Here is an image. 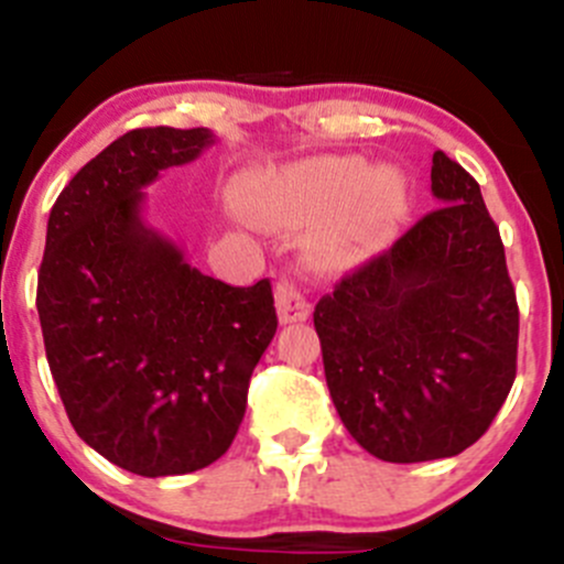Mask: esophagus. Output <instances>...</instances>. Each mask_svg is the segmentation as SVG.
<instances>
[{
	"mask_svg": "<svg viewBox=\"0 0 564 564\" xmlns=\"http://www.w3.org/2000/svg\"><path fill=\"white\" fill-rule=\"evenodd\" d=\"M275 308L283 324L305 322L311 316V300L294 278H281L275 283Z\"/></svg>",
	"mask_w": 564,
	"mask_h": 564,
	"instance_id": "obj_1",
	"label": "esophagus"
}]
</instances>
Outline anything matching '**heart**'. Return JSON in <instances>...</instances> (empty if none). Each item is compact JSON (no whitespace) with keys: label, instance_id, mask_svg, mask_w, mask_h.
I'll return each mask as SVG.
<instances>
[{"label":"heart","instance_id":"1","mask_svg":"<svg viewBox=\"0 0 564 564\" xmlns=\"http://www.w3.org/2000/svg\"><path fill=\"white\" fill-rule=\"evenodd\" d=\"M242 198L261 224L316 226L308 242L322 270H349L377 256L409 209V182L395 166H368L351 155H324L250 174Z\"/></svg>","mask_w":564,"mask_h":564}]
</instances>
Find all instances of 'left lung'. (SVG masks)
Listing matches in <instances>:
<instances>
[{
    "instance_id": "1",
    "label": "left lung",
    "mask_w": 564,
    "mask_h": 564,
    "mask_svg": "<svg viewBox=\"0 0 564 564\" xmlns=\"http://www.w3.org/2000/svg\"><path fill=\"white\" fill-rule=\"evenodd\" d=\"M431 193L442 207L314 311L335 409L390 464L464 453L516 379L519 305L480 185L440 150Z\"/></svg>"
}]
</instances>
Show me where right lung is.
Instances as JSON below:
<instances>
[{
    "mask_svg": "<svg viewBox=\"0 0 564 564\" xmlns=\"http://www.w3.org/2000/svg\"><path fill=\"white\" fill-rule=\"evenodd\" d=\"M207 128H135L59 193L37 275L45 357L76 434L141 477L229 451L278 329L270 281L229 286L147 226L144 187L191 163Z\"/></svg>",
    "mask_w": 564,
    "mask_h": 564,
    "instance_id": "obj_1",
    "label": "right lung"
}]
</instances>
